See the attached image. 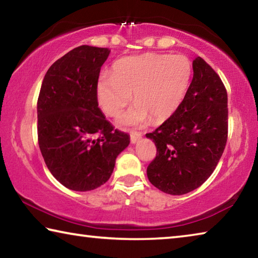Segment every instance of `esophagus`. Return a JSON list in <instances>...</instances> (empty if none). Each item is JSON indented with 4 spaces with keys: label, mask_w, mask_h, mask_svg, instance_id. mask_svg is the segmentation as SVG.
<instances>
[{
    "label": "esophagus",
    "mask_w": 258,
    "mask_h": 258,
    "mask_svg": "<svg viewBox=\"0 0 258 258\" xmlns=\"http://www.w3.org/2000/svg\"><path fill=\"white\" fill-rule=\"evenodd\" d=\"M141 133H138V132H133V133H131V135H130V138H131V142L132 143H135V142H138L140 139H141Z\"/></svg>",
    "instance_id": "esophagus-1"
}]
</instances>
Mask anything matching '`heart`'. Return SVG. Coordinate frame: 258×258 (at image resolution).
<instances>
[{
	"mask_svg": "<svg viewBox=\"0 0 258 258\" xmlns=\"http://www.w3.org/2000/svg\"><path fill=\"white\" fill-rule=\"evenodd\" d=\"M192 74L190 60L181 54L147 53L124 58L113 64L112 75L99 77L97 95L108 116H117L133 99V108L120 116L123 125L164 120L185 97Z\"/></svg>",
	"mask_w": 258,
	"mask_h": 258,
	"instance_id": "heart-1",
	"label": "heart"
}]
</instances>
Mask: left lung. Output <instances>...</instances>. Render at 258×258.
<instances>
[{
  "label": "left lung",
  "mask_w": 258,
  "mask_h": 258,
  "mask_svg": "<svg viewBox=\"0 0 258 258\" xmlns=\"http://www.w3.org/2000/svg\"><path fill=\"white\" fill-rule=\"evenodd\" d=\"M194 78L175 112L146 137L157 154L147 168L151 184L165 194L197 189L216 168L228 140V93L203 58L192 63Z\"/></svg>",
  "instance_id": "left-lung-1"
}]
</instances>
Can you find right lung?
Wrapping results in <instances>:
<instances>
[{
    "label": "right lung",
    "instance_id": "add662e5",
    "mask_svg": "<svg viewBox=\"0 0 258 258\" xmlns=\"http://www.w3.org/2000/svg\"><path fill=\"white\" fill-rule=\"evenodd\" d=\"M107 47L81 45L49 68L37 100V139L45 164L61 184L90 191L106 183L130 143L98 107L97 84Z\"/></svg>",
    "mask_w": 258,
    "mask_h": 258
}]
</instances>
